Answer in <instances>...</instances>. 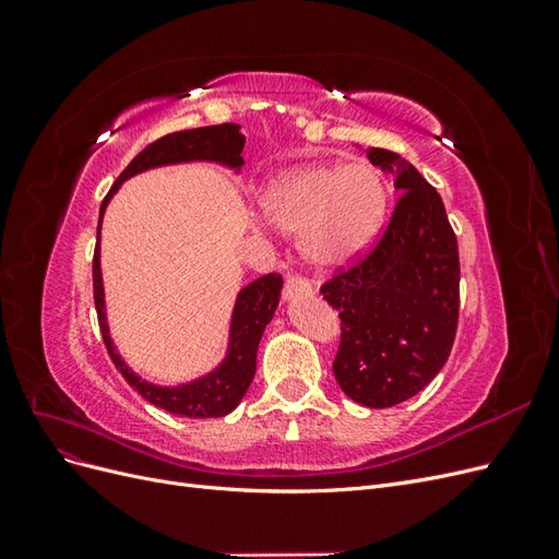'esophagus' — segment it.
Returning a JSON list of instances; mask_svg holds the SVG:
<instances>
[{
  "mask_svg": "<svg viewBox=\"0 0 559 559\" xmlns=\"http://www.w3.org/2000/svg\"><path fill=\"white\" fill-rule=\"evenodd\" d=\"M312 294V284L308 280H302L298 275H289L284 282V298L294 300L298 296H310Z\"/></svg>",
  "mask_w": 559,
  "mask_h": 559,
  "instance_id": "obj_1",
  "label": "esophagus"
}]
</instances>
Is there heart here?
I'll return each instance as SVG.
<instances>
[{
  "label": "heart",
  "mask_w": 559,
  "mask_h": 559,
  "mask_svg": "<svg viewBox=\"0 0 559 559\" xmlns=\"http://www.w3.org/2000/svg\"><path fill=\"white\" fill-rule=\"evenodd\" d=\"M270 226L298 233V249L310 265L335 270L373 245L386 216V189L366 163H314L284 173L261 193Z\"/></svg>",
  "instance_id": "obj_1"
}]
</instances>
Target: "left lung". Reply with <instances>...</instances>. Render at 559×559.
<instances>
[{"instance_id":"obj_1","label":"left lung","mask_w":559,"mask_h":559,"mask_svg":"<svg viewBox=\"0 0 559 559\" xmlns=\"http://www.w3.org/2000/svg\"><path fill=\"white\" fill-rule=\"evenodd\" d=\"M366 156L394 177L401 195L376 249L321 294L343 321L337 384L366 408H392L421 392L450 357L460 251L441 195L415 165L376 146Z\"/></svg>"}]
</instances>
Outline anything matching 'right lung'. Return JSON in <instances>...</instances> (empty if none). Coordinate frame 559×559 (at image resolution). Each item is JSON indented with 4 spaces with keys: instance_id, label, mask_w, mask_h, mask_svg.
Wrapping results in <instances>:
<instances>
[{
    "instance_id": "1",
    "label": "right lung",
    "mask_w": 559,
    "mask_h": 559,
    "mask_svg": "<svg viewBox=\"0 0 559 559\" xmlns=\"http://www.w3.org/2000/svg\"><path fill=\"white\" fill-rule=\"evenodd\" d=\"M242 148H245V134L240 132L238 123H222V126H207V128H193V130L165 134V138L148 144L142 154H138L130 160V165L121 173V177L114 181L111 191L103 200V207H99L97 245H95V257H93V296H95L99 331H103L107 352L114 366L121 370V376L128 380L132 389H138V394L142 399L179 417H224L230 411L238 408V403L242 401L253 380V373H257V352H259L261 335L277 310L284 282L277 273H270L247 284L238 294V298H235L230 333H228V349H226L224 361L214 370H210L207 376H202L198 380L175 384V386H160V384L142 380L121 359V354H118L114 347L109 324H107L103 267H99V228H103V216L109 200L118 189H121V183L126 179L146 170H154V167L195 163V160L218 163L224 167H230L235 173H240V167L245 165Z\"/></svg>"
}]
</instances>
